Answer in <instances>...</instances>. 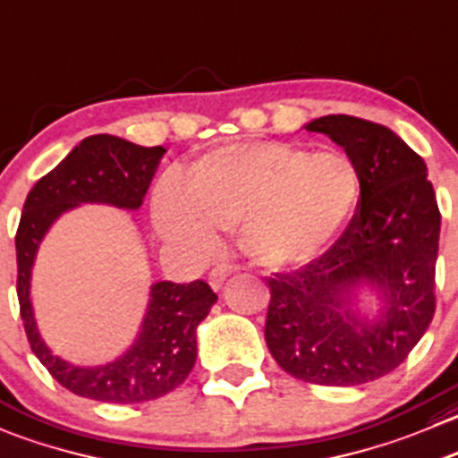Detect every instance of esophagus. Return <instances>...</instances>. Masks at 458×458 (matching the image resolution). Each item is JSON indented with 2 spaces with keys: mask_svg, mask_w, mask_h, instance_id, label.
<instances>
[{
  "mask_svg": "<svg viewBox=\"0 0 458 458\" xmlns=\"http://www.w3.org/2000/svg\"><path fill=\"white\" fill-rule=\"evenodd\" d=\"M234 270H237V266H233V264L215 266V268L210 270V286L215 288V291H219V288L224 286L225 279H228V275L234 273Z\"/></svg>",
  "mask_w": 458,
  "mask_h": 458,
  "instance_id": "esophagus-1",
  "label": "esophagus"
}]
</instances>
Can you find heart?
<instances>
[{
  "instance_id": "1",
  "label": "heart",
  "mask_w": 458,
  "mask_h": 458,
  "mask_svg": "<svg viewBox=\"0 0 458 458\" xmlns=\"http://www.w3.org/2000/svg\"><path fill=\"white\" fill-rule=\"evenodd\" d=\"M362 181L340 152L286 143L216 149L190 167L183 192L163 185L154 224L163 239L206 252L216 230H239L243 252L264 266H288L322 250L356 212Z\"/></svg>"
}]
</instances>
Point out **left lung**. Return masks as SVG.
<instances>
[{
    "label": "left lung",
    "mask_w": 458,
    "mask_h": 458,
    "mask_svg": "<svg viewBox=\"0 0 458 458\" xmlns=\"http://www.w3.org/2000/svg\"><path fill=\"white\" fill-rule=\"evenodd\" d=\"M306 131L327 134L347 152L362 181L360 203L324 255L266 277L264 335L293 378L353 387L396 369L428 331L441 212L425 161L385 125L337 114ZM360 285L381 295L378 318L352 310Z\"/></svg>",
    "instance_id": "obj_1"
}]
</instances>
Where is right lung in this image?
Masks as SVG:
<instances>
[{
    "instance_id": "1",
    "label": "right lung",
    "mask_w": 458,
    "mask_h": 458,
    "mask_svg": "<svg viewBox=\"0 0 458 458\" xmlns=\"http://www.w3.org/2000/svg\"><path fill=\"white\" fill-rule=\"evenodd\" d=\"M163 154L161 145L140 148L118 136H89L26 197L15 234L20 315L38 360L62 387L82 398L121 405L154 401L179 387L197 362V327L216 301L203 279L154 284L136 342L121 358L100 367H75L53 356L39 337L30 306V268L39 242L57 216L80 203L139 210Z\"/></svg>"
}]
</instances>
